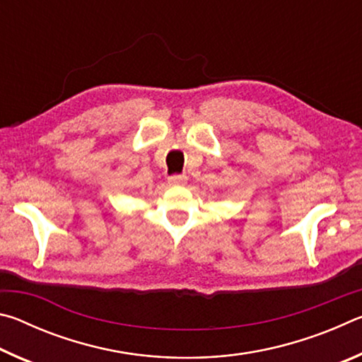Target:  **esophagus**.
I'll return each mask as SVG.
<instances>
[{"instance_id":"esophagus-1","label":"esophagus","mask_w":362,"mask_h":362,"mask_svg":"<svg viewBox=\"0 0 362 362\" xmlns=\"http://www.w3.org/2000/svg\"><path fill=\"white\" fill-rule=\"evenodd\" d=\"M168 182H169V185H185L187 177L180 175V174H175V175H170Z\"/></svg>"}]
</instances>
